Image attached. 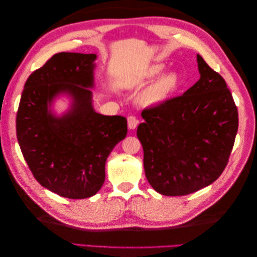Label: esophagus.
Here are the masks:
<instances>
[{
	"label": "esophagus",
	"mask_w": 257,
	"mask_h": 257,
	"mask_svg": "<svg viewBox=\"0 0 257 257\" xmlns=\"http://www.w3.org/2000/svg\"><path fill=\"white\" fill-rule=\"evenodd\" d=\"M127 121H128V127H129L130 129H135V128L138 125V123H139L138 118L136 117V116H134V114H132V116L128 117Z\"/></svg>",
	"instance_id": "34e87169"
}]
</instances>
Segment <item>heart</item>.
Segmentation results:
<instances>
[{
	"label": "heart",
	"instance_id": "b5f03b06",
	"mask_svg": "<svg viewBox=\"0 0 257 257\" xmlns=\"http://www.w3.org/2000/svg\"><path fill=\"white\" fill-rule=\"evenodd\" d=\"M165 69V66L161 64L154 65L150 68L147 69L145 74V78L151 79L155 78L156 76L161 74ZM178 75L171 73L162 76L161 78L158 79L156 83L152 84L148 89H147L144 95H143V101L146 105H158V103H161L163 100H166L168 95L176 88L178 85Z\"/></svg>",
	"mask_w": 257,
	"mask_h": 257
}]
</instances>
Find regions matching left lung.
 <instances>
[{
	"label": "left lung",
	"mask_w": 257,
	"mask_h": 257,
	"mask_svg": "<svg viewBox=\"0 0 257 257\" xmlns=\"http://www.w3.org/2000/svg\"><path fill=\"white\" fill-rule=\"evenodd\" d=\"M196 58L200 79L183 95L144 109L137 129L147 180L163 195H187L214 182L236 137L238 112L224 78Z\"/></svg>",
	"instance_id": "obj_1"
}]
</instances>
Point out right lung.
I'll return each mask as SVG.
<instances>
[{
    "label": "right lung",
    "instance_id": "right-lung-1",
    "mask_svg": "<svg viewBox=\"0 0 257 257\" xmlns=\"http://www.w3.org/2000/svg\"><path fill=\"white\" fill-rule=\"evenodd\" d=\"M95 54L62 52L27 78L16 114V136L36 181L68 199L95 195L105 181L106 160L127 135V119L103 116L91 106ZM61 92L73 106L57 118L48 110Z\"/></svg>",
    "mask_w": 257,
    "mask_h": 257
}]
</instances>
